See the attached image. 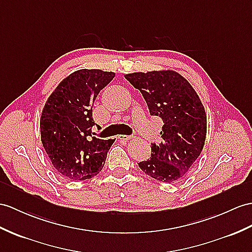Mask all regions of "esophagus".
I'll return each mask as SVG.
<instances>
[{"instance_id":"34e87169","label":"esophagus","mask_w":252,"mask_h":252,"mask_svg":"<svg viewBox=\"0 0 252 252\" xmlns=\"http://www.w3.org/2000/svg\"><path fill=\"white\" fill-rule=\"evenodd\" d=\"M119 138V140H121V141H128V140H130L131 139V136H126V134H120V136L118 137Z\"/></svg>"}]
</instances>
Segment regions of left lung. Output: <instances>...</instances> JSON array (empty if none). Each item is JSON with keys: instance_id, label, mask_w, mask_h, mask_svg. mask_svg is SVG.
<instances>
[{"instance_id": "left-lung-1", "label": "left lung", "mask_w": 252, "mask_h": 252, "mask_svg": "<svg viewBox=\"0 0 252 252\" xmlns=\"http://www.w3.org/2000/svg\"><path fill=\"white\" fill-rule=\"evenodd\" d=\"M152 115L163 121L162 141L152 143L151 158L139 162L144 173L159 182L181 180L200 156L206 138V113L194 89L174 70L127 73Z\"/></svg>"}]
</instances>
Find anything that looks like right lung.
Listing matches in <instances>:
<instances>
[{
  "label": "right lung",
  "instance_id": "obj_1",
  "mask_svg": "<svg viewBox=\"0 0 252 252\" xmlns=\"http://www.w3.org/2000/svg\"><path fill=\"white\" fill-rule=\"evenodd\" d=\"M115 77L112 71L80 69L61 82L42 109L40 136L58 172L84 181L100 172L114 139L92 137L93 107L99 92Z\"/></svg>",
  "mask_w": 252,
  "mask_h": 252
}]
</instances>
